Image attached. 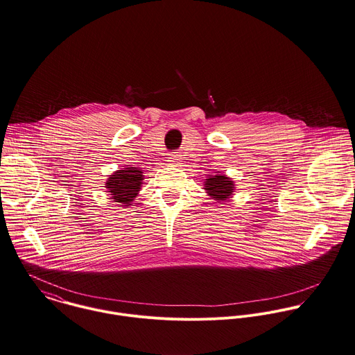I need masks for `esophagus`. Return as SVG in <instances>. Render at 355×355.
<instances>
[{"label":"esophagus","instance_id":"1","mask_svg":"<svg viewBox=\"0 0 355 355\" xmlns=\"http://www.w3.org/2000/svg\"><path fill=\"white\" fill-rule=\"evenodd\" d=\"M180 160H181V157H180L178 153H171L170 157H168V162H171V163H177V162H180Z\"/></svg>","mask_w":355,"mask_h":355}]
</instances>
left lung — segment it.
Masks as SVG:
<instances>
[{
    "label": "left lung",
    "mask_w": 355,
    "mask_h": 355,
    "mask_svg": "<svg viewBox=\"0 0 355 355\" xmlns=\"http://www.w3.org/2000/svg\"><path fill=\"white\" fill-rule=\"evenodd\" d=\"M205 185H206L205 189L207 191V193L213 198L214 200H218V202L226 200L234 189L233 181H230L225 175H214L206 181Z\"/></svg>",
    "instance_id": "obj_1"
}]
</instances>
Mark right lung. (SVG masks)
<instances>
[{"label": "right lung", "mask_w": 355, "mask_h": 355, "mask_svg": "<svg viewBox=\"0 0 355 355\" xmlns=\"http://www.w3.org/2000/svg\"><path fill=\"white\" fill-rule=\"evenodd\" d=\"M141 181L142 171L136 167H128L114 173L108 178L105 188L111 192L114 202L129 206V203H132L137 196Z\"/></svg>", "instance_id": "right-lung-1"}]
</instances>
